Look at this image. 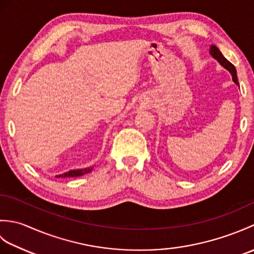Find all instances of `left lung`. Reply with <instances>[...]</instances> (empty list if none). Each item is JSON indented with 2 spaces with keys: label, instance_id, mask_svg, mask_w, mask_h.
Wrapping results in <instances>:
<instances>
[{
  "label": "left lung",
  "instance_id": "8db88e82",
  "mask_svg": "<svg viewBox=\"0 0 254 254\" xmlns=\"http://www.w3.org/2000/svg\"><path fill=\"white\" fill-rule=\"evenodd\" d=\"M209 52H210V55L213 56V58L216 59V60H217L220 64H222V65H223L225 68L228 69V71H229L230 74H231V76H233V80H234V82H235L237 85H239L238 79H237V72H236L235 66L227 60V59H226V58L222 55V52H220V51L218 50V48H217L216 46L212 45V46H210Z\"/></svg>",
  "mask_w": 254,
  "mask_h": 254
}]
</instances>
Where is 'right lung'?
<instances>
[{
	"label": "right lung",
	"mask_w": 254,
	"mask_h": 254,
	"mask_svg": "<svg viewBox=\"0 0 254 254\" xmlns=\"http://www.w3.org/2000/svg\"><path fill=\"white\" fill-rule=\"evenodd\" d=\"M93 170V168H85V169H77V170H71L68 172H65V174L60 175V176H57V178H67V177H79V176H83L85 174H88Z\"/></svg>",
	"instance_id": "1"
}]
</instances>
